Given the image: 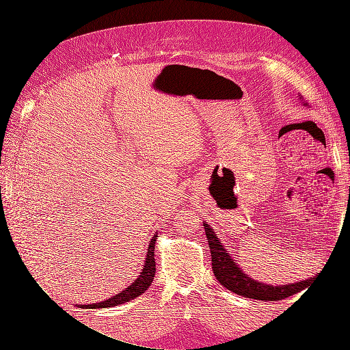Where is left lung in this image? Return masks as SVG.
Here are the masks:
<instances>
[{"label": "left lung", "instance_id": "obj_1", "mask_svg": "<svg viewBox=\"0 0 350 350\" xmlns=\"http://www.w3.org/2000/svg\"><path fill=\"white\" fill-rule=\"evenodd\" d=\"M204 230L211 252V269H213L215 278L220 282L221 286H225L230 292L245 296V298L258 299L264 302L280 301L304 291L305 288H308V284L314 279L311 278L304 282L282 286H270L260 283L248 278L247 274L238 267V264L230 258L228 251L221 245V242L216 237L213 229L210 228V225L204 224Z\"/></svg>", "mask_w": 350, "mask_h": 350}]
</instances>
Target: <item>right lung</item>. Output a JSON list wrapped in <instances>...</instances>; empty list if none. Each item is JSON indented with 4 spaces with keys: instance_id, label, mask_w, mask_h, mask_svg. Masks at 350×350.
<instances>
[{
    "instance_id": "1",
    "label": "right lung",
    "mask_w": 350,
    "mask_h": 350,
    "mask_svg": "<svg viewBox=\"0 0 350 350\" xmlns=\"http://www.w3.org/2000/svg\"><path fill=\"white\" fill-rule=\"evenodd\" d=\"M157 239V234L153 235L150 243H149V250H147V257L144 261V266L143 270L140 271V276L137 278L129 288H125L122 292H120L118 295L112 296V298L107 299V301H102L98 304H92V305H80L81 308H109V306H115V305H120V304H125L129 302L137 296H140L142 293H144L147 289H149V286L153 282L154 278V273H156V262H154V243Z\"/></svg>"
}]
</instances>
